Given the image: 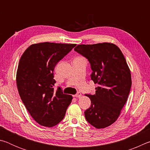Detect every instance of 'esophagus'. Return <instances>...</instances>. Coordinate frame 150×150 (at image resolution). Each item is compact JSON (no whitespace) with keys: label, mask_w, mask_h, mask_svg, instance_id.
<instances>
[{"label":"esophagus","mask_w":150,"mask_h":150,"mask_svg":"<svg viewBox=\"0 0 150 150\" xmlns=\"http://www.w3.org/2000/svg\"><path fill=\"white\" fill-rule=\"evenodd\" d=\"M74 96H75V97H77V98H78V97L79 98L81 96V93H77V94H76V95H74Z\"/></svg>","instance_id":"esophagus-1"}]
</instances>
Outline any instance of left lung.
<instances>
[{
    "label": "left lung",
    "mask_w": 150,
    "mask_h": 150,
    "mask_svg": "<svg viewBox=\"0 0 150 150\" xmlns=\"http://www.w3.org/2000/svg\"><path fill=\"white\" fill-rule=\"evenodd\" d=\"M74 50L87 58L93 72L91 79L98 86L85 111L87 121L96 128H105L117 120L130 93L131 73L124 55L114 44L78 45Z\"/></svg>",
    "instance_id": "obj_1"
}]
</instances>
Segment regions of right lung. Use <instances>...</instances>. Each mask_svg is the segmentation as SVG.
Masks as SVG:
<instances>
[{
  "label": "right lung",
  "instance_id": "1",
  "mask_svg": "<svg viewBox=\"0 0 150 150\" xmlns=\"http://www.w3.org/2000/svg\"><path fill=\"white\" fill-rule=\"evenodd\" d=\"M76 45L43 42L34 44L20 57L16 85L20 98L34 120L42 126L53 127L64 118L72 96L54 90V70Z\"/></svg>",
  "mask_w": 150,
  "mask_h": 150
}]
</instances>
